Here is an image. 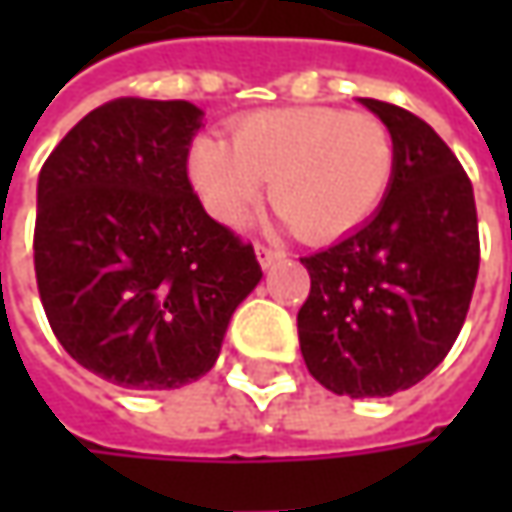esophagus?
Masks as SVG:
<instances>
[{"label": "esophagus", "mask_w": 512, "mask_h": 512, "mask_svg": "<svg viewBox=\"0 0 512 512\" xmlns=\"http://www.w3.org/2000/svg\"><path fill=\"white\" fill-rule=\"evenodd\" d=\"M256 259H259V265L273 267L276 262H282L285 259V250H276V247H267V245H256Z\"/></svg>", "instance_id": "esophagus-1"}]
</instances>
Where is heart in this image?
<instances>
[{
    "mask_svg": "<svg viewBox=\"0 0 512 512\" xmlns=\"http://www.w3.org/2000/svg\"><path fill=\"white\" fill-rule=\"evenodd\" d=\"M396 145L379 116L339 108H273L233 122L230 142L199 136L187 176L207 213L242 227L265 196L307 242L362 227L387 196Z\"/></svg>",
    "mask_w": 512,
    "mask_h": 512,
    "instance_id": "heart-1",
    "label": "heart"
}]
</instances>
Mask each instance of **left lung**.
<instances>
[{"label": "left lung", "instance_id": "left-lung-1", "mask_svg": "<svg viewBox=\"0 0 512 512\" xmlns=\"http://www.w3.org/2000/svg\"><path fill=\"white\" fill-rule=\"evenodd\" d=\"M382 119L396 170L373 219L305 256L299 344L336 396L379 399L419 384L453 347L479 276V219L467 173L442 136L399 105Z\"/></svg>", "mask_w": 512, "mask_h": 512}]
</instances>
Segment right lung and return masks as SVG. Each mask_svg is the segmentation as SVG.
<instances>
[{
  "label": "right lung",
  "instance_id": "add662e5",
  "mask_svg": "<svg viewBox=\"0 0 512 512\" xmlns=\"http://www.w3.org/2000/svg\"><path fill=\"white\" fill-rule=\"evenodd\" d=\"M202 110L113 99L39 170L33 267L59 344L130 390L196 382L259 285L253 245L210 219L187 179Z\"/></svg>",
  "mask_w": 512,
  "mask_h": 512
}]
</instances>
